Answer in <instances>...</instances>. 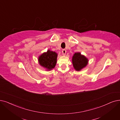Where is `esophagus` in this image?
Listing matches in <instances>:
<instances>
[{
  "label": "esophagus",
  "mask_w": 120,
  "mask_h": 120,
  "mask_svg": "<svg viewBox=\"0 0 120 120\" xmlns=\"http://www.w3.org/2000/svg\"><path fill=\"white\" fill-rule=\"evenodd\" d=\"M62 52H63V55H65V54H66V50H65V49H63V51H62Z\"/></svg>",
  "instance_id": "34e87169"
}]
</instances>
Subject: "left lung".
Returning a JSON list of instances; mask_svg holds the SVG:
<instances>
[{
  "label": "left lung",
  "instance_id": "8db88e82",
  "mask_svg": "<svg viewBox=\"0 0 120 120\" xmlns=\"http://www.w3.org/2000/svg\"><path fill=\"white\" fill-rule=\"evenodd\" d=\"M72 64L74 69L77 71H80L87 65L88 59L80 52H75L72 57Z\"/></svg>",
  "mask_w": 120,
  "mask_h": 120
}]
</instances>
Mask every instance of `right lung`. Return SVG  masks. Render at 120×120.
Wrapping results in <instances>:
<instances>
[{
  "label": "right lung",
  "mask_w": 120,
  "mask_h": 120,
  "mask_svg": "<svg viewBox=\"0 0 120 120\" xmlns=\"http://www.w3.org/2000/svg\"><path fill=\"white\" fill-rule=\"evenodd\" d=\"M57 56V54L56 52L49 50L39 56L38 61L41 66L46 68L47 70H51L56 66Z\"/></svg>",
  "instance_id": "right-lung-1"
}]
</instances>
